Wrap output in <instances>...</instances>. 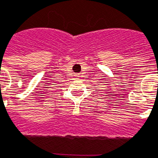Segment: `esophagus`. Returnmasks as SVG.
Segmentation results:
<instances>
[{"mask_svg": "<svg viewBox=\"0 0 158 158\" xmlns=\"http://www.w3.org/2000/svg\"><path fill=\"white\" fill-rule=\"evenodd\" d=\"M77 76H78V75H77Z\"/></svg>", "mask_w": 158, "mask_h": 158, "instance_id": "esophagus-1", "label": "esophagus"}]
</instances>
